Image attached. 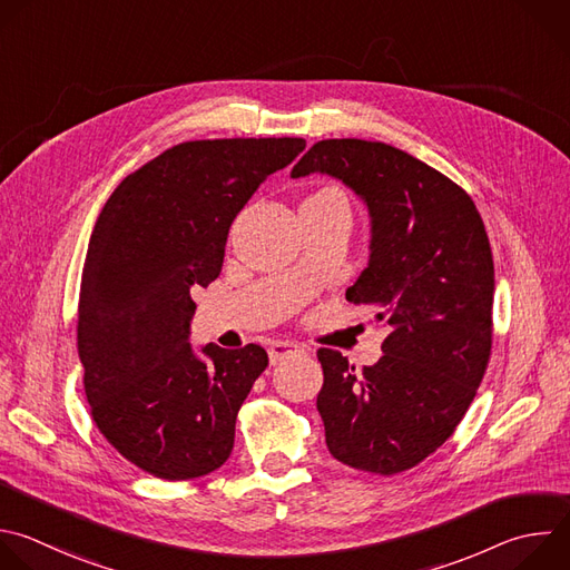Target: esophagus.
<instances>
[{"label": "esophagus", "mask_w": 570, "mask_h": 570, "mask_svg": "<svg viewBox=\"0 0 570 570\" xmlns=\"http://www.w3.org/2000/svg\"><path fill=\"white\" fill-rule=\"evenodd\" d=\"M268 353H271V362L273 364H277V362H282V360H286V357H293V355H304L306 353V348L302 346V344H297V342H273L271 346H268Z\"/></svg>", "instance_id": "obj_1"}]
</instances>
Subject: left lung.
Returning a JSON list of instances; mask_svg holds the SVG:
<instances>
[{"mask_svg": "<svg viewBox=\"0 0 570 570\" xmlns=\"http://www.w3.org/2000/svg\"><path fill=\"white\" fill-rule=\"evenodd\" d=\"M344 180L366 202L371 259L346 291L387 326L383 357L355 368L320 348L317 412L340 463L392 476L459 428L492 353L494 262L483 219L452 178L377 140H317L293 167Z\"/></svg>", "mask_w": 570, "mask_h": 570, "instance_id": "1", "label": "left lung"}]
</instances>
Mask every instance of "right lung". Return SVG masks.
Listing matches in <instances>:
<instances>
[{
  "label": "right lung",
  "instance_id": "right-lung-1",
  "mask_svg": "<svg viewBox=\"0 0 570 570\" xmlns=\"http://www.w3.org/2000/svg\"><path fill=\"white\" fill-rule=\"evenodd\" d=\"M304 147L288 136L174 145L114 189L94 226L78 302L85 394L100 434L142 472L187 481L233 452L268 353L208 344L197 357L189 288L219 277L235 217Z\"/></svg>",
  "mask_w": 570,
  "mask_h": 570
}]
</instances>
